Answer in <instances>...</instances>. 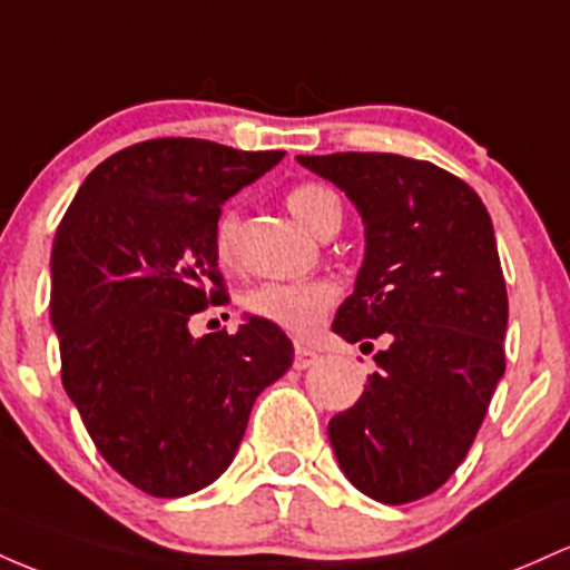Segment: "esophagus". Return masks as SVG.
<instances>
[{"instance_id": "esophagus-1", "label": "esophagus", "mask_w": 570, "mask_h": 570, "mask_svg": "<svg viewBox=\"0 0 570 570\" xmlns=\"http://www.w3.org/2000/svg\"><path fill=\"white\" fill-rule=\"evenodd\" d=\"M317 361H320L317 353H312V350H306V347H296V355H293V368L304 371V368L315 366Z\"/></svg>"}]
</instances>
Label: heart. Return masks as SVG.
<instances>
[{
  "label": "heart",
  "instance_id": "b5f03b06",
  "mask_svg": "<svg viewBox=\"0 0 570 570\" xmlns=\"http://www.w3.org/2000/svg\"><path fill=\"white\" fill-rule=\"evenodd\" d=\"M287 207L309 232L323 236L342 226V202L336 190L323 183H302L287 194ZM242 217L234 207H226L215 223V255L220 264L232 266L239 255ZM336 291L325 279H302V283H261L242 296L247 317L277 325L293 338L312 336L323 323L325 312L334 304Z\"/></svg>",
  "mask_w": 570,
  "mask_h": 570
}]
</instances>
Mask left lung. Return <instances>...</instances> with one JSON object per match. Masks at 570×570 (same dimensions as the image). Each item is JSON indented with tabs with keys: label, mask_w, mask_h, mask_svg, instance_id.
<instances>
[{
	"label": "left lung",
	"mask_w": 570,
	"mask_h": 570,
	"mask_svg": "<svg viewBox=\"0 0 570 570\" xmlns=\"http://www.w3.org/2000/svg\"><path fill=\"white\" fill-rule=\"evenodd\" d=\"M366 223V258L334 334L374 350L361 399L328 423L350 482L374 501L436 492L474 444L507 368L509 298L492 220L469 183L395 153L298 156Z\"/></svg>",
	"instance_id": "8db88e82"
}]
</instances>
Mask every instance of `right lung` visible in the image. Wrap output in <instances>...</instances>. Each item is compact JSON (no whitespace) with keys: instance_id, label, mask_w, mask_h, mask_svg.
<instances>
[{"instance_id":"1","label":"right lung","mask_w":570,"mask_h":570,"mask_svg":"<svg viewBox=\"0 0 570 570\" xmlns=\"http://www.w3.org/2000/svg\"><path fill=\"white\" fill-rule=\"evenodd\" d=\"M283 156L147 139L96 166L56 228L63 390L99 455L147 495L213 484L261 390L291 368V338L264 320L232 336L188 331L196 312L228 304L213 242L223 202Z\"/></svg>"}]
</instances>
